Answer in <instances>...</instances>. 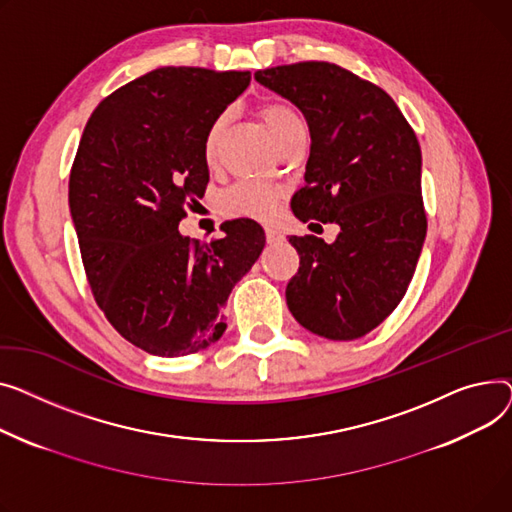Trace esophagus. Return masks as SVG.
<instances>
[{"label":"esophagus","mask_w":512,"mask_h":512,"mask_svg":"<svg viewBox=\"0 0 512 512\" xmlns=\"http://www.w3.org/2000/svg\"><path fill=\"white\" fill-rule=\"evenodd\" d=\"M264 233H266V242H268V244H279V242H283V235H281L277 229H273V227H266Z\"/></svg>","instance_id":"obj_1"}]
</instances>
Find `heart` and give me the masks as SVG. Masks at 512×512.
Masks as SVG:
<instances>
[{"mask_svg":"<svg viewBox=\"0 0 512 512\" xmlns=\"http://www.w3.org/2000/svg\"><path fill=\"white\" fill-rule=\"evenodd\" d=\"M256 115L262 126L273 136L277 146L285 144L297 132H304V119L297 113V109L281 99H270L258 105ZM227 128V113H219L213 122L208 124L204 142H202V157L206 165H215L219 157L221 140ZM281 200V190L270 188L260 182H237L227 188L219 198V208L225 217L231 219H256L266 221L275 215V210Z\"/></svg>","mask_w":512,"mask_h":512,"instance_id":"1","label":"heart"}]
</instances>
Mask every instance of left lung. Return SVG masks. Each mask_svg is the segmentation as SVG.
Segmentation results:
<instances>
[{
    "label": "left lung",
    "mask_w": 512,
    "mask_h": 512,
    "mask_svg": "<svg viewBox=\"0 0 512 512\" xmlns=\"http://www.w3.org/2000/svg\"><path fill=\"white\" fill-rule=\"evenodd\" d=\"M254 76L302 109L310 126L306 186L291 198L293 215L341 227L333 244L289 237L299 254L285 291L289 312L314 335L364 337L399 306L426 239L417 136L380 86L337 64L297 62Z\"/></svg>",
    "instance_id": "8db88e82"
}]
</instances>
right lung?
<instances>
[{
  "label": "right lung",
  "mask_w": 512,
  "mask_h": 512,
  "mask_svg": "<svg viewBox=\"0 0 512 512\" xmlns=\"http://www.w3.org/2000/svg\"><path fill=\"white\" fill-rule=\"evenodd\" d=\"M250 80L159 68L105 97L82 132L68 200L84 273L111 326L150 355L219 341L227 297L264 248L252 219L223 223L210 242L177 231L208 184L206 128Z\"/></svg>",
  "instance_id": "obj_1"
}]
</instances>
